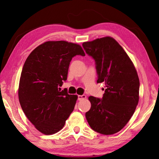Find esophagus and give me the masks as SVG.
I'll return each instance as SVG.
<instances>
[{"label": "esophagus", "instance_id": "obj_1", "mask_svg": "<svg viewBox=\"0 0 159 159\" xmlns=\"http://www.w3.org/2000/svg\"><path fill=\"white\" fill-rule=\"evenodd\" d=\"M86 98V96L85 95H78V99H79V101L80 100H83V99H85Z\"/></svg>", "mask_w": 159, "mask_h": 159}]
</instances>
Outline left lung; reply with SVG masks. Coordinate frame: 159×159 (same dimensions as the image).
<instances>
[{
  "mask_svg": "<svg viewBox=\"0 0 159 159\" xmlns=\"http://www.w3.org/2000/svg\"><path fill=\"white\" fill-rule=\"evenodd\" d=\"M85 52L95 61L98 79L105 83L102 99L90 96L85 117L90 128L103 134L118 133L133 116L139 102V80L133 61L119 43L106 36L84 42Z\"/></svg>",
  "mask_w": 159,
  "mask_h": 159,
  "instance_id": "left-lung-1",
  "label": "left lung"
}]
</instances>
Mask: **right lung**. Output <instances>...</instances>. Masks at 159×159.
<instances>
[{
    "mask_svg": "<svg viewBox=\"0 0 159 159\" xmlns=\"http://www.w3.org/2000/svg\"><path fill=\"white\" fill-rule=\"evenodd\" d=\"M85 56L80 45L47 41L28 56L21 71L18 96L26 116L38 130L52 134L62 129L74 111L78 96L60 91L67 79L70 61Z\"/></svg>",
    "mask_w": 159,
    "mask_h": 159,
    "instance_id": "obj_1",
    "label": "right lung"
}]
</instances>
